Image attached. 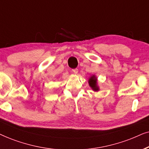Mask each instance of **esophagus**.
<instances>
[{
	"instance_id": "esophagus-1",
	"label": "esophagus",
	"mask_w": 149,
	"mask_h": 149,
	"mask_svg": "<svg viewBox=\"0 0 149 149\" xmlns=\"http://www.w3.org/2000/svg\"><path fill=\"white\" fill-rule=\"evenodd\" d=\"M73 72L75 73V74H77L78 73V69H73Z\"/></svg>"
}]
</instances>
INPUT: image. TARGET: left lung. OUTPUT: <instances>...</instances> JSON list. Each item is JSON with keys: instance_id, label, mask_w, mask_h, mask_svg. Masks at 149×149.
Instances as JSON below:
<instances>
[{"instance_id": "8db88e82", "label": "left lung", "mask_w": 149, "mask_h": 149, "mask_svg": "<svg viewBox=\"0 0 149 149\" xmlns=\"http://www.w3.org/2000/svg\"><path fill=\"white\" fill-rule=\"evenodd\" d=\"M88 84L93 91H95V92H97L100 91V87L98 86V82H97V78L95 75H93L90 78H88Z\"/></svg>"}]
</instances>
